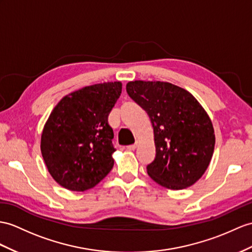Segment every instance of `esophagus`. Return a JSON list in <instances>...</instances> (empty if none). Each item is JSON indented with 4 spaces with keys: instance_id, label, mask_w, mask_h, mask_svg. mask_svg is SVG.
<instances>
[{
    "instance_id": "34e87169",
    "label": "esophagus",
    "mask_w": 252,
    "mask_h": 252,
    "mask_svg": "<svg viewBox=\"0 0 252 252\" xmlns=\"http://www.w3.org/2000/svg\"><path fill=\"white\" fill-rule=\"evenodd\" d=\"M137 146H138V141H136V143H134V144L126 146V150H128V151H134V150L137 149Z\"/></svg>"
}]
</instances>
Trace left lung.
<instances>
[{
    "label": "left lung",
    "instance_id": "1",
    "mask_svg": "<svg viewBox=\"0 0 252 252\" xmlns=\"http://www.w3.org/2000/svg\"><path fill=\"white\" fill-rule=\"evenodd\" d=\"M126 91L154 128L156 156L146 165L147 174L169 189L193 185L210 164L215 146L205 110L189 92L169 82L131 81Z\"/></svg>",
    "mask_w": 252,
    "mask_h": 252
}]
</instances>
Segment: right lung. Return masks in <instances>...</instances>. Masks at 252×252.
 Returning a JSON list of instances; mask_svg holds the SVG:
<instances>
[{"label": "right lung", "instance_id": "1", "mask_svg": "<svg viewBox=\"0 0 252 252\" xmlns=\"http://www.w3.org/2000/svg\"><path fill=\"white\" fill-rule=\"evenodd\" d=\"M121 82L85 87L58 103L41 134L40 150L54 181L72 191L93 188L112 170L113 129L108 116Z\"/></svg>", "mask_w": 252, "mask_h": 252}]
</instances>
